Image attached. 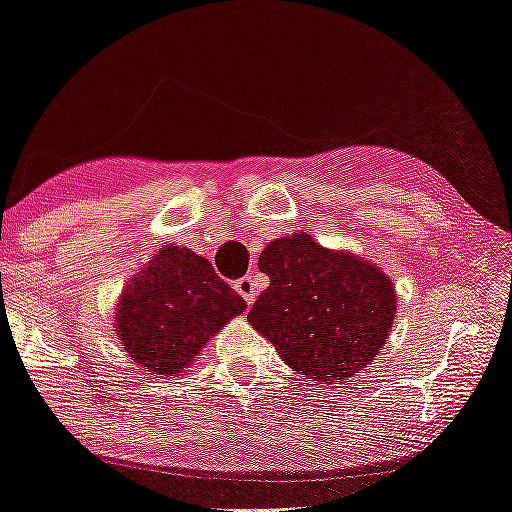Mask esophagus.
Here are the masks:
<instances>
[{"label": "esophagus", "mask_w": 512, "mask_h": 512, "mask_svg": "<svg viewBox=\"0 0 512 512\" xmlns=\"http://www.w3.org/2000/svg\"><path fill=\"white\" fill-rule=\"evenodd\" d=\"M234 289L243 296V301H246L248 305L255 301V294H257V292H255V280L250 278V276H243V278L236 280V282H234Z\"/></svg>", "instance_id": "1"}]
</instances>
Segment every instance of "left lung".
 <instances>
[{
    "instance_id": "1",
    "label": "left lung",
    "mask_w": 512,
    "mask_h": 512,
    "mask_svg": "<svg viewBox=\"0 0 512 512\" xmlns=\"http://www.w3.org/2000/svg\"><path fill=\"white\" fill-rule=\"evenodd\" d=\"M259 271L271 285L248 322L299 375L326 384L354 377L386 345L395 292L377 266L326 250L303 232L271 241Z\"/></svg>"
}]
</instances>
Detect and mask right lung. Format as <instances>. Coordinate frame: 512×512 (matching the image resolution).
<instances>
[{"mask_svg": "<svg viewBox=\"0 0 512 512\" xmlns=\"http://www.w3.org/2000/svg\"><path fill=\"white\" fill-rule=\"evenodd\" d=\"M243 310L246 301L213 271L209 259L165 246L126 285L114 329L149 375L174 377Z\"/></svg>", "mask_w": 512, "mask_h": 512, "instance_id": "1", "label": "right lung"}]
</instances>
